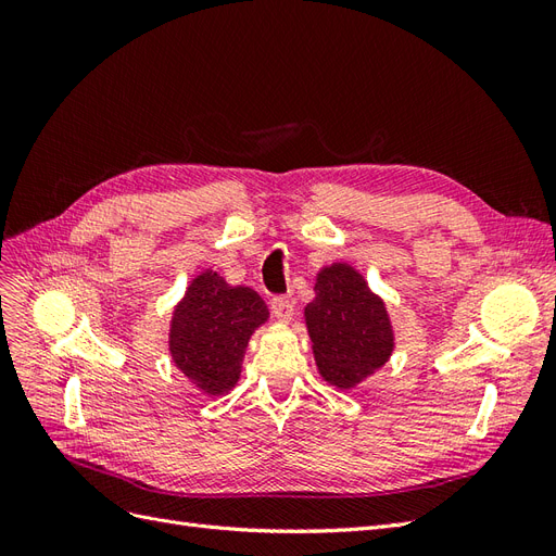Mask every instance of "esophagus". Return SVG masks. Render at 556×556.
<instances>
[{"label":"esophagus","instance_id":"esophagus-1","mask_svg":"<svg viewBox=\"0 0 556 556\" xmlns=\"http://www.w3.org/2000/svg\"><path fill=\"white\" fill-rule=\"evenodd\" d=\"M271 311L282 323H290L294 315V299L292 296H274L271 299Z\"/></svg>","mask_w":556,"mask_h":556}]
</instances>
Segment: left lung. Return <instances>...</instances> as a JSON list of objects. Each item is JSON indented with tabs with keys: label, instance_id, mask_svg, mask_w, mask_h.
<instances>
[{
	"label": "left lung",
	"instance_id": "obj_1",
	"mask_svg": "<svg viewBox=\"0 0 556 556\" xmlns=\"http://www.w3.org/2000/svg\"><path fill=\"white\" fill-rule=\"evenodd\" d=\"M306 327L319 376L341 390L371 376L394 350V331L382 299L348 264H331L317 274L315 299L306 306Z\"/></svg>",
	"mask_w": 556,
	"mask_h": 556
}]
</instances>
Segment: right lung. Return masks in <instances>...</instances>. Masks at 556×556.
<instances>
[{"label": "right lung", "mask_w": 556, "mask_h": 556, "mask_svg": "<svg viewBox=\"0 0 556 556\" xmlns=\"http://www.w3.org/2000/svg\"><path fill=\"white\" fill-rule=\"evenodd\" d=\"M266 317L268 308L255 290L231 288L215 271L199 274L174 311V364L204 394L229 392L239 382L250 336Z\"/></svg>", "instance_id": "1"}]
</instances>
